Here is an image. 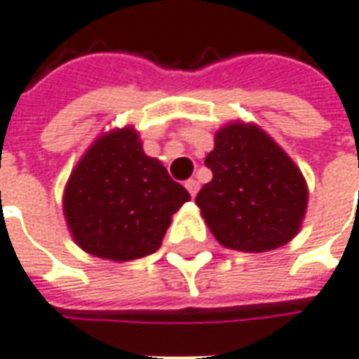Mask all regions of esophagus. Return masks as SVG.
Wrapping results in <instances>:
<instances>
[{
    "instance_id": "1",
    "label": "esophagus",
    "mask_w": 359,
    "mask_h": 359,
    "mask_svg": "<svg viewBox=\"0 0 359 359\" xmlns=\"http://www.w3.org/2000/svg\"><path fill=\"white\" fill-rule=\"evenodd\" d=\"M185 189L189 191V195H191V197H195V195H197V191H199V184H197L195 180H187V182H185Z\"/></svg>"
}]
</instances>
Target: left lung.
<instances>
[{
    "label": "left lung",
    "instance_id": "left-lung-1",
    "mask_svg": "<svg viewBox=\"0 0 359 359\" xmlns=\"http://www.w3.org/2000/svg\"><path fill=\"white\" fill-rule=\"evenodd\" d=\"M205 165L212 180L195 203L219 244L268 252L295 238L307 212V182L266 130L241 121L222 127Z\"/></svg>",
    "mask_w": 359,
    "mask_h": 359
}]
</instances>
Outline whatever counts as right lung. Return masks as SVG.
<instances>
[{"label": "right lung", "mask_w": 359, "mask_h": 359, "mask_svg": "<svg viewBox=\"0 0 359 359\" xmlns=\"http://www.w3.org/2000/svg\"><path fill=\"white\" fill-rule=\"evenodd\" d=\"M191 197L160 160L142 150L133 127L101 135L64 189L72 238L97 258L130 262L162 246L174 215Z\"/></svg>", "instance_id": "1"}]
</instances>
